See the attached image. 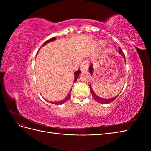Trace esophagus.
<instances>
[{
	"instance_id": "esophagus-1",
	"label": "esophagus",
	"mask_w": 151,
	"mask_h": 151,
	"mask_svg": "<svg viewBox=\"0 0 151 151\" xmlns=\"http://www.w3.org/2000/svg\"><path fill=\"white\" fill-rule=\"evenodd\" d=\"M89 65V62L88 60H85L82 63L81 66V72H86L88 70V67Z\"/></svg>"
}]
</instances>
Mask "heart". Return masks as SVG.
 <instances>
[{"instance_id": "1", "label": "heart", "mask_w": 151, "mask_h": 151, "mask_svg": "<svg viewBox=\"0 0 151 151\" xmlns=\"http://www.w3.org/2000/svg\"><path fill=\"white\" fill-rule=\"evenodd\" d=\"M99 43H100V44H101V45H103V44L104 43H103V41H100ZM108 50H110V49H108Z\"/></svg>"}]
</instances>
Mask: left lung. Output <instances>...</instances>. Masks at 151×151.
Segmentation results:
<instances>
[{
    "label": "left lung",
    "instance_id": "1",
    "mask_svg": "<svg viewBox=\"0 0 151 151\" xmlns=\"http://www.w3.org/2000/svg\"><path fill=\"white\" fill-rule=\"evenodd\" d=\"M119 53H120V55H122L123 57V58H124V60H125V54L123 53L122 50V49L120 48H120H119ZM93 70H93V65L91 64V65L89 67V72L91 73V76H92V74H93ZM89 88H90V91H91V94H92V96H93V98L94 99L95 101H96L97 102H98V103H102V104L110 103L113 102V101H114V100H115V99L118 97V96L119 95V94H118L117 96H116L115 97H114V98H108V99H106V98H105V99H104V98H100V97L98 96L94 93V92L93 91L92 88H91V85H89Z\"/></svg>",
    "mask_w": 151,
    "mask_h": 151
}]
</instances>
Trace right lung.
<instances>
[{"instance_id": "obj_1", "label": "right lung", "mask_w": 151, "mask_h": 151, "mask_svg": "<svg viewBox=\"0 0 151 151\" xmlns=\"http://www.w3.org/2000/svg\"><path fill=\"white\" fill-rule=\"evenodd\" d=\"M56 40V38H55V37H53V38H50V39L48 40L47 41V42H45L43 44L42 46L43 47L44 45H45L47 43L51 42H52V41H54V40ZM81 74V70H80V69H79L78 70L76 71V72L74 73V83H75L76 82V81H77V78H78V77L79 76V74ZM71 90H72V89H70L69 93L68 94V95L67 96H66L64 99H63V100H62V101H58V102H53V104H63V103H64L65 102H66L67 101H68V100L69 99V98H70V92H71Z\"/></svg>"}]
</instances>
